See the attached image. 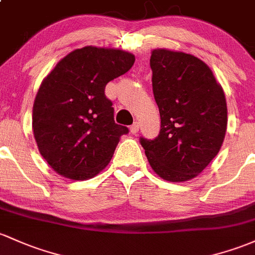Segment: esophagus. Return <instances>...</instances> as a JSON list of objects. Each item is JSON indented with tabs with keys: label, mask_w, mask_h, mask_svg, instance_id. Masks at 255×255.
I'll use <instances>...</instances> for the list:
<instances>
[{
	"label": "esophagus",
	"mask_w": 255,
	"mask_h": 255,
	"mask_svg": "<svg viewBox=\"0 0 255 255\" xmlns=\"http://www.w3.org/2000/svg\"><path fill=\"white\" fill-rule=\"evenodd\" d=\"M138 128H139V124H138V123H133V124L131 125V128H130L131 133H133V135H136V133L138 132Z\"/></svg>",
	"instance_id": "obj_1"
}]
</instances>
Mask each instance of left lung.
I'll list each match as a JSON object with an SVG mask.
<instances>
[{"instance_id": "1", "label": "left lung", "mask_w": 255, "mask_h": 255, "mask_svg": "<svg viewBox=\"0 0 255 255\" xmlns=\"http://www.w3.org/2000/svg\"><path fill=\"white\" fill-rule=\"evenodd\" d=\"M149 63L160 131L154 139L141 137L139 142L161 179L187 181L201 174L223 146L225 94L210 68L192 54L157 48Z\"/></svg>"}]
</instances>
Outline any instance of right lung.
<instances>
[{"instance_id": "1", "label": "right lung", "mask_w": 255, "mask_h": 255, "mask_svg": "<svg viewBox=\"0 0 255 255\" xmlns=\"http://www.w3.org/2000/svg\"><path fill=\"white\" fill-rule=\"evenodd\" d=\"M133 62L130 52L86 46L67 54L43 79L32 130L41 155L59 175L87 180L108 165L128 128L116 124L105 89Z\"/></svg>"}]
</instances>
